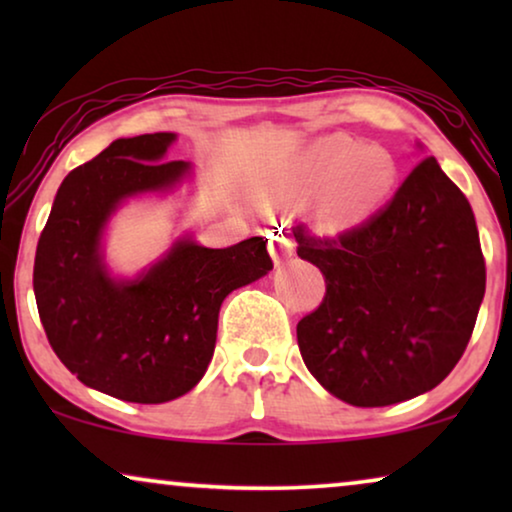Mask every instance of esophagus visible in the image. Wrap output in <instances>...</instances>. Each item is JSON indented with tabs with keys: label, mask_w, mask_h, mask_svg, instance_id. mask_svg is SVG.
Instances as JSON below:
<instances>
[{
	"label": "esophagus",
	"mask_w": 512,
	"mask_h": 512,
	"mask_svg": "<svg viewBox=\"0 0 512 512\" xmlns=\"http://www.w3.org/2000/svg\"><path fill=\"white\" fill-rule=\"evenodd\" d=\"M268 249H270L272 258H275V263H284L286 258H291L293 242H291L289 233H286V230H282V228H277V230H272V233H268Z\"/></svg>",
	"instance_id": "34e87169"
}]
</instances>
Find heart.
Listing matches in <instances>:
<instances>
[{"mask_svg": "<svg viewBox=\"0 0 512 512\" xmlns=\"http://www.w3.org/2000/svg\"><path fill=\"white\" fill-rule=\"evenodd\" d=\"M398 179L396 158L382 146H363L347 135L314 139L284 179L289 200L314 195L310 216L321 233H342L373 216Z\"/></svg>", "mask_w": 512, "mask_h": 512, "instance_id": "heart-1", "label": "heart"}]
</instances>
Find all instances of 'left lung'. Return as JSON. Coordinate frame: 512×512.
Segmentation results:
<instances>
[{"label": "left lung", "instance_id": "left-lung-1", "mask_svg": "<svg viewBox=\"0 0 512 512\" xmlns=\"http://www.w3.org/2000/svg\"><path fill=\"white\" fill-rule=\"evenodd\" d=\"M326 296L298 321V347L317 382L359 408L431 391L471 340L485 296L473 209L429 156L387 207L338 237L293 228Z\"/></svg>", "mask_w": 512, "mask_h": 512}]
</instances>
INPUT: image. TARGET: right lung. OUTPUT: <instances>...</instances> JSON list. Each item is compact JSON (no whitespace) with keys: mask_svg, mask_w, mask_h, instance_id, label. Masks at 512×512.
Wrapping results in <instances>:
<instances>
[{"mask_svg":"<svg viewBox=\"0 0 512 512\" xmlns=\"http://www.w3.org/2000/svg\"><path fill=\"white\" fill-rule=\"evenodd\" d=\"M174 132L116 139L58 188L34 256V298L53 352L90 389L165 403L202 380L223 298L272 270L263 237L207 249L181 237L135 279H114L102 233L123 200L170 191L191 174L167 160Z\"/></svg>","mask_w":512,"mask_h":512,"instance_id":"obj_1","label":"right lung"}]
</instances>
